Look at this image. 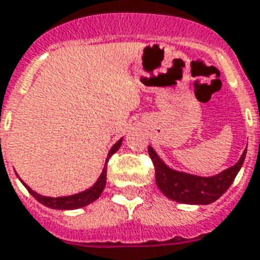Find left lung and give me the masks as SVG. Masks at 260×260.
I'll list each match as a JSON object with an SVG mask.
<instances>
[{
	"label": "left lung",
	"mask_w": 260,
	"mask_h": 260,
	"mask_svg": "<svg viewBox=\"0 0 260 260\" xmlns=\"http://www.w3.org/2000/svg\"><path fill=\"white\" fill-rule=\"evenodd\" d=\"M148 154L155 168V181L158 188L169 199L185 205H210L228 191L245 159L247 148L237 164L211 177L178 172L166 165L154 148L148 146Z\"/></svg>",
	"instance_id": "obj_1"
}]
</instances>
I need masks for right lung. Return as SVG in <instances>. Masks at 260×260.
<instances>
[{"label":"right lung","instance_id":"obj_1","mask_svg":"<svg viewBox=\"0 0 260 260\" xmlns=\"http://www.w3.org/2000/svg\"><path fill=\"white\" fill-rule=\"evenodd\" d=\"M122 143V139H120L118 142H117L112 148H110V151L108 154V158H106V164L104 166V170H102V173L99 176V178L96 180V183L90 187L88 189L83 192H79V193H75V195H69V196H61V198H50V196H43L37 193L35 191H32L31 188L27 185L25 183L24 187L27 188V191L31 193V195L37 199L39 203H42L46 207H50V209L54 210H75V209H80V207H84V206L90 205L94 201H96L101 193L104 192L105 185H106V172H108V161L109 158L114 154V152L120 148Z\"/></svg>","mask_w":260,"mask_h":260}]
</instances>
